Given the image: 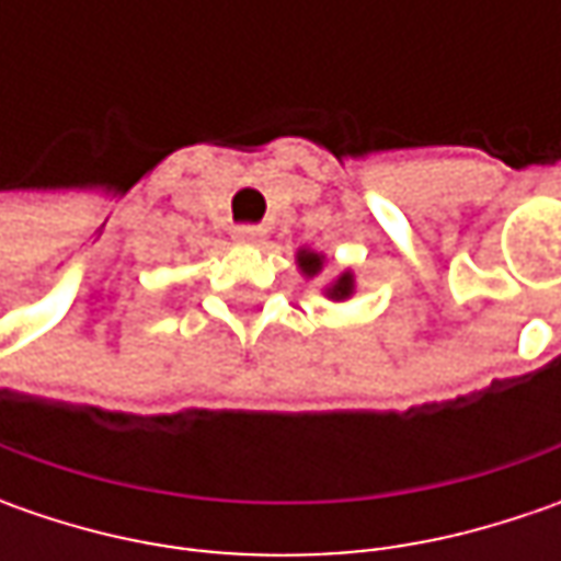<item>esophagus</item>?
<instances>
[{
    "mask_svg": "<svg viewBox=\"0 0 561 561\" xmlns=\"http://www.w3.org/2000/svg\"><path fill=\"white\" fill-rule=\"evenodd\" d=\"M262 227L259 225H237L233 227V240H240V243H259L262 240Z\"/></svg>",
    "mask_w": 561,
    "mask_h": 561,
    "instance_id": "obj_1",
    "label": "esophagus"
}]
</instances>
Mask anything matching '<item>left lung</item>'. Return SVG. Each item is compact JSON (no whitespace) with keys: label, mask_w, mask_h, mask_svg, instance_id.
<instances>
[{"label":"left lung","mask_w":561,"mask_h":561,"mask_svg":"<svg viewBox=\"0 0 561 561\" xmlns=\"http://www.w3.org/2000/svg\"><path fill=\"white\" fill-rule=\"evenodd\" d=\"M299 265H302L306 274H314V271L321 268V255H314V252H299ZM350 290H353V277H350V274H343V277L334 284L331 296L343 299V296H350Z\"/></svg>","instance_id":"1"}]
</instances>
